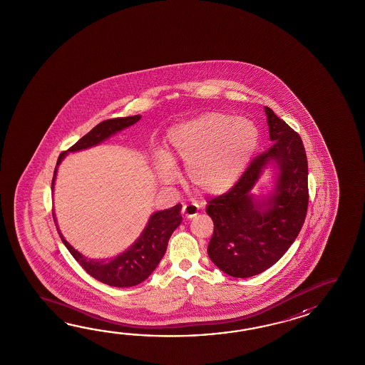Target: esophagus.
<instances>
[{
	"mask_svg": "<svg viewBox=\"0 0 365 365\" xmlns=\"http://www.w3.org/2000/svg\"><path fill=\"white\" fill-rule=\"evenodd\" d=\"M182 217H193L198 214V207L195 205H184V207L181 210Z\"/></svg>",
	"mask_w": 365,
	"mask_h": 365,
	"instance_id": "1",
	"label": "esophagus"
}]
</instances>
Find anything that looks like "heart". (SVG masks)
Instances as JSON below:
<instances>
[{"instance_id": "obj_1", "label": "heart", "mask_w": 365, "mask_h": 365, "mask_svg": "<svg viewBox=\"0 0 365 365\" xmlns=\"http://www.w3.org/2000/svg\"><path fill=\"white\" fill-rule=\"evenodd\" d=\"M170 155L156 156V173L164 184L178 178L172 159L186 164V178L197 192L222 194L247 170L258 146V130L247 118L209 112L173 126Z\"/></svg>"}]
</instances>
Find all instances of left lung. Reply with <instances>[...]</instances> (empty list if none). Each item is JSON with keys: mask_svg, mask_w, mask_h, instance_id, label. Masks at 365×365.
Wrapping results in <instances>:
<instances>
[{"mask_svg": "<svg viewBox=\"0 0 365 365\" xmlns=\"http://www.w3.org/2000/svg\"><path fill=\"white\" fill-rule=\"evenodd\" d=\"M272 148L255 158L239 181L207 203L214 222L207 247L212 264L235 278L272 267L294 244L308 209V160L300 135L264 107ZM267 165L280 172L272 196L250 193Z\"/></svg>", "mask_w": 365, "mask_h": 365, "instance_id": "left-lung-1", "label": "left lung"}]
</instances>
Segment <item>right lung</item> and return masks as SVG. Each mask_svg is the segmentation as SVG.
I'll return each instance as SVG.
<instances>
[{"instance_id": "obj_1", "label": "right lung", "mask_w": 365, "mask_h": 365, "mask_svg": "<svg viewBox=\"0 0 365 365\" xmlns=\"http://www.w3.org/2000/svg\"><path fill=\"white\" fill-rule=\"evenodd\" d=\"M140 115H137V116L117 117V118L106 120L101 124L96 125L91 132L83 135L68 151L61 153L57 159V165H56L53 179H52V192L55 187L57 167L60 165L62 159L68 153H76V151L96 146L103 140L109 138L110 135L135 124L137 121H140ZM180 211H181L180 203L171 209L156 211L150 217L143 232L140 233V237L135 240L130 248L118 256L107 258V259L86 258L63 239L58 228L57 231L61 237L62 242L69 250L70 255L76 258V261L85 269L87 274H90L95 279L112 287H132L148 279L151 272L155 270L160 259L163 258L172 233L179 227L182 220Z\"/></svg>"}]
</instances>
